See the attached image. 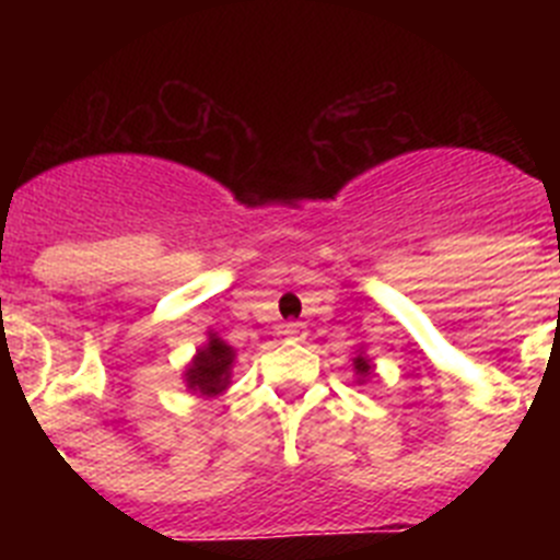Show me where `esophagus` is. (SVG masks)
I'll use <instances>...</instances> for the list:
<instances>
[{
  "instance_id": "34e87169",
  "label": "esophagus",
  "mask_w": 560,
  "mask_h": 560,
  "mask_svg": "<svg viewBox=\"0 0 560 560\" xmlns=\"http://www.w3.org/2000/svg\"><path fill=\"white\" fill-rule=\"evenodd\" d=\"M280 336H285V339L291 341H303L305 336H308V328H305V323H285L283 328H280Z\"/></svg>"
}]
</instances>
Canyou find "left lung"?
Returning <instances> with one entry per match:
<instances>
[{"mask_svg":"<svg viewBox=\"0 0 560 560\" xmlns=\"http://www.w3.org/2000/svg\"><path fill=\"white\" fill-rule=\"evenodd\" d=\"M353 370H355V375H359V381H364V378H370V373H373V364H370L368 355L359 353L353 359Z\"/></svg>","mask_w":560,"mask_h":560,"instance_id":"8db88e82","label":"left lung"}]
</instances>
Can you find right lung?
Returning <instances> with one entry per match:
<instances>
[{"instance_id":"add662e5","label":"right lung","mask_w":560,"mask_h":560,"mask_svg":"<svg viewBox=\"0 0 560 560\" xmlns=\"http://www.w3.org/2000/svg\"><path fill=\"white\" fill-rule=\"evenodd\" d=\"M232 361H235V350H232L224 339L210 334L205 348L196 350L192 361L187 364L185 370L187 389L205 395V398H215V395H221L226 387H230Z\"/></svg>"}]
</instances>
